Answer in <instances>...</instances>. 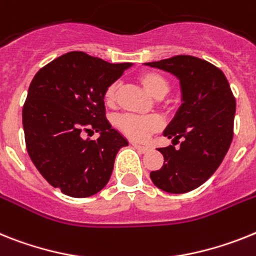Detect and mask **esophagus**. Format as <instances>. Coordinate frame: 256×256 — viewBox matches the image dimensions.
I'll list each match as a JSON object with an SVG mask.
<instances>
[{"instance_id": "obj_1", "label": "esophagus", "mask_w": 256, "mask_h": 256, "mask_svg": "<svg viewBox=\"0 0 256 256\" xmlns=\"http://www.w3.org/2000/svg\"><path fill=\"white\" fill-rule=\"evenodd\" d=\"M132 147H135L140 152H147L148 150H150V147H148V146H142V144H138V143H132Z\"/></svg>"}]
</instances>
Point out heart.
Returning <instances> with one entry per match:
<instances>
[{
	"label": "heart",
	"instance_id": "heart-1",
	"mask_svg": "<svg viewBox=\"0 0 256 256\" xmlns=\"http://www.w3.org/2000/svg\"><path fill=\"white\" fill-rule=\"evenodd\" d=\"M138 80L144 87L146 91L154 98H162L170 90V83L166 76L154 70H144L138 75ZM120 91V83L113 82L104 91V102L106 106L113 108L117 104V96ZM114 126L128 138L132 140H144L150 134L158 132L162 126V121L158 116L124 114L114 120Z\"/></svg>",
	"mask_w": 256,
	"mask_h": 256
}]
</instances>
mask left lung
Returning <instances> with one entry per match:
<instances>
[{
    "label": "left lung",
    "instance_id": "8db88e82",
    "mask_svg": "<svg viewBox=\"0 0 256 256\" xmlns=\"http://www.w3.org/2000/svg\"><path fill=\"white\" fill-rule=\"evenodd\" d=\"M147 65L174 74L181 82L184 102L164 132L173 138V146L158 148L164 164L150 177L166 192H188L204 184L224 160L233 140L236 98L224 72L194 56H174ZM174 142L180 144L177 150Z\"/></svg>",
    "mask_w": 256,
    "mask_h": 256
}]
</instances>
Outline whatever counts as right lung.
Instances as JSON below:
<instances>
[{
	"mask_svg": "<svg viewBox=\"0 0 256 256\" xmlns=\"http://www.w3.org/2000/svg\"><path fill=\"white\" fill-rule=\"evenodd\" d=\"M132 64L68 52L36 72L23 105L26 147L40 174L64 194L87 198L108 184L128 140L105 117L104 91ZM92 130L98 141L83 140Z\"/></svg>",
	"mask_w": 256,
	"mask_h": 256,
	"instance_id": "right-lung-1",
	"label": "right lung"
}]
</instances>
